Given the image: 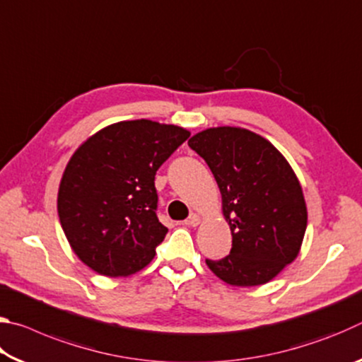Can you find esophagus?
Instances as JSON below:
<instances>
[{
	"label": "esophagus",
	"mask_w": 362,
	"mask_h": 362,
	"mask_svg": "<svg viewBox=\"0 0 362 362\" xmlns=\"http://www.w3.org/2000/svg\"><path fill=\"white\" fill-rule=\"evenodd\" d=\"M201 223V217L198 216V214H192L187 220H185V225L188 226H198Z\"/></svg>",
	"instance_id": "obj_1"
}]
</instances>
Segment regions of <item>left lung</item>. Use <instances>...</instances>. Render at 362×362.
<instances>
[{
  "label": "left lung",
  "instance_id": "left-lung-1",
  "mask_svg": "<svg viewBox=\"0 0 362 362\" xmlns=\"http://www.w3.org/2000/svg\"><path fill=\"white\" fill-rule=\"evenodd\" d=\"M188 145L216 177L233 236L230 255L207 267L231 286L268 283L302 247L308 212L296 173L276 146L243 127H211Z\"/></svg>",
  "mask_w": 362,
  "mask_h": 362
}]
</instances>
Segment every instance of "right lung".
Returning <instances> with one entry per match:
<instances>
[{
	"label": "right lung",
	"instance_id": "right-lung-1",
	"mask_svg": "<svg viewBox=\"0 0 362 362\" xmlns=\"http://www.w3.org/2000/svg\"><path fill=\"white\" fill-rule=\"evenodd\" d=\"M189 137L150 119L103 127L73 153L57 212L73 252L103 276H129L156 255L168 228L158 220L155 175Z\"/></svg>",
	"mask_w": 362,
	"mask_h": 362
}]
</instances>
